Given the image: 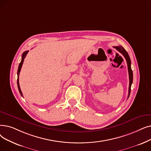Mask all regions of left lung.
Wrapping results in <instances>:
<instances>
[{
    "label": "left lung",
    "mask_w": 151,
    "mask_h": 151,
    "mask_svg": "<svg viewBox=\"0 0 151 151\" xmlns=\"http://www.w3.org/2000/svg\"><path fill=\"white\" fill-rule=\"evenodd\" d=\"M118 51L120 52V53L124 56V57L125 58V59L127 62V65H128V74H129V89H128V99L129 96L130 94V92H131V86H132V84L133 83V71L132 70V68H131V60L128 54L127 53V52L125 50L122 46H115L114 47Z\"/></svg>",
    "instance_id": "8db88e82"
}]
</instances>
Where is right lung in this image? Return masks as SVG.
<instances>
[{
    "label": "right lung",
    "mask_w": 151,
    "mask_h": 151,
    "mask_svg": "<svg viewBox=\"0 0 151 151\" xmlns=\"http://www.w3.org/2000/svg\"><path fill=\"white\" fill-rule=\"evenodd\" d=\"M29 51H25L24 52H23V54H22V61L20 62V63L19 64V66H18V71H17V75H18V79H17V85H18V90H19V93H20L21 96L23 97V94L22 93V91L20 89V87H19V72H20V70H21V68H22V67L23 65V62H24V59L25 57L27 56L28 52Z\"/></svg>",
    "instance_id": "add662e5"
}]
</instances>
